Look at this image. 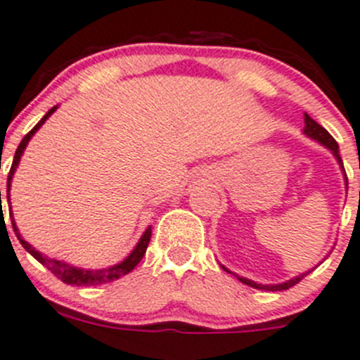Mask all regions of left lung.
I'll return each mask as SVG.
<instances>
[{"label": "left lung", "mask_w": 360, "mask_h": 360, "mask_svg": "<svg viewBox=\"0 0 360 360\" xmlns=\"http://www.w3.org/2000/svg\"><path fill=\"white\" fill-rule=\"evenodd\" d=\"M303 120H305V128H303V131H305L309 137H312V139H316L318 143H321L323 146L330 148V151L335 155L338 162L341 164L342 171H345L342 160H341V157H339V144L335 143L334 137H332V135L321 127V124L316 123V121L312 120L307 112H305V115H303ZM346 186H348V178H346ZM223 269H225V271H229L226 268H223ZM305 275H307V273H303V275H300V276H295V278L288 280V282L278 283V285H262V283H255V282H252V280H248V278H243V276H237V278H239L243 283H246V285H252V288H255V289H264V291H283V289H289V288H292V285H296V283H298L300 280H302Z\"/></svg>", "instance_id": "obj_1"}]
</instances>
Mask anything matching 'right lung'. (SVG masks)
<instances>
[{
    "instance_id": "right-lung-1",
    "label": "right lung",
    "mask_w": 360,
    "mask_h": 360,
    "mask_svg": "<svg viewBox=\"0 0 360 360\" xmlns=\"http://www.w3.org/2000/svg\"><path fill=\"white\" fill-rule=\"evenodd\" d=\"M55 110H57V107L49 108V110L46 112L44 117H42V120L39 121V123L35 124V127L25 135V137H22L21 143H19L18 150H15V155H14V160H12V167H10L8 178H6V200L10 198V194H8L10 182H12V176H14V171H15V167H18L19 158H21V155H22V151H25L26 144H28V141L32 139V135H34L35 131H37L39 128L42 127V123H44V121L48 120L49 115H51ZM0 200H1V191H0ZM10 219H12V210H10ZM12 229H14L18 239L21 240L22 248H25L26 252L30 253V255H34L35 259H37L39 262L42 264V266H46V268H48L49 271L53 273V275L57 276V278H60L64 283H68V285H100V283L114 282V280H117V278H121V276L128 275V273H130L131 269H134L135 266L141 262V259H143L144 253H146V248H148V245H150V239H151V229L148 226L146 232L143 233L141 240L137 243V246L134 248V252H131L130 255H128L127 259L123 260V262L115 264V266H112V268L94 269V271H89V269L72 268V266L62 262V260L48 259V257H44L42 253H39L37 250L32 248V246H30L25 239H21V236H19V230H18V226H15L14 219H12Z\"/></svg>"
}]
</instances>
